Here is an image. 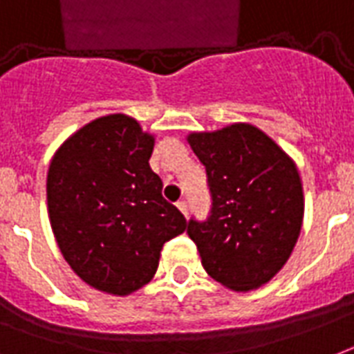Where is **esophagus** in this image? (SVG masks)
Here are the masks:
<instances>
[{"label": "esophagus", "instance_id": "34e87169", "mask_svg": "<svg viewBox=\"0 0 354 354\" xmlns=\"http://www.w3.org/2000/svg\"><path fill=\"white\" fill-rule=\"evenodd\" d=\"M178 208H180V212H182V214H184L185 217H187V214H189V206H187V203H185V201H180V203L176 204Z\"/></svg>", "mask_w": 354, "mask_h": 354}]
</instances>
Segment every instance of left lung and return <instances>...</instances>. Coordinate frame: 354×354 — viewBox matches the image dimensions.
<instances>
[{
    "label": "left lung",
    "mask_w": 354,
    "mask_h": 354,
    "mask_svg": "<svg viewBox=\"0 0 354 354\" xmlns=\"http://www.w3.org/2000/svg\"><path fill=\"white\" fill-rule=\"evenodd\" d=\"M187 140L206 169L212 198L208 217L187 223L204 270L229 289H257L281 270L300 234L304 195L297 167L248 124L193 133Z\"/></svg>",
    "instance_id": "obj_1"
}]
</instances>
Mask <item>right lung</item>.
Here are the masks:
<instances>
[{
    "instance_id": "obj_1",
    "label": "right lung",
    "mask_w": 354,
    "mask_h": 354,
    "mask_svg": "<svg viewBox=\"0 0 354 354\" xmlns=\"http://www.w3.org/2000/svg\"><path fill=\"white\" fill-rule=\"evenodd\" d=\"M153 137L124 114L84 125L52 159L46 201L65 261L84 281L124 297L150 281L165 242L187 221L150 169Z\"/></svg>"
}]
</instances>
